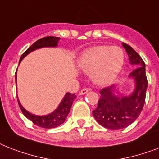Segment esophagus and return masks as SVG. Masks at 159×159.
Returning <instances> with one entry per match:
<instances>
[{
    "mask_svg": "<svg viewBox=\"0 0 159 159\" xmlns=\"http://www.w3.org/2000/svg\"><path fill=\"white\" fill-rule=\"evenodd\" d=\"M87 92H88V90H87V88H83V89H82L80 91L79 95H85L86 93H87Z\"/></svg>",
    "mask_w": 159,
    "mask_h": 159,
    "instance_id": "obj_1",
    "label": "esophagus"
}]
</instances>
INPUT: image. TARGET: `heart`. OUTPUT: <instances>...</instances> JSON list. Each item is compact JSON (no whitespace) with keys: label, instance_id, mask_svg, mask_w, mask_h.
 <instances>
[{"label":"heart","instance_id":"obj_1","mask_svg":"<svg viewBox=\"0 0 159 159\" xmlns=\"http://www.w3.org/2000/svg\"><path fill=\"white\" fill-rule=\"evenodd\" d=\"M125 62L123 50L118 46L97 45L87 48L77 59V66L91 72V78L98 86L113 83L120 73Z\"/></svg>","mask_w":159,"mask_h":159}]
</instances>
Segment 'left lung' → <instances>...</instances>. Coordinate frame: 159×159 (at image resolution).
I'll list each match as a JSON object with an SVG mask.
<instances>
[{"instance_id": "left-lung-1", "label": "left lung", "mask_w": 159, "mask_h": 159, "mask_svg": "<svg viewBox=\"0 0 159 159\" xmlns=\"http://www.w3.org/2000/svg\"><path fill=\"white\" fill-rule=\"evenodd\" d=\"M128 53L129 62L136 67L129 78L134 80V88L130 94L121 93L117 86H111L100 92L101 98L92 114L96 120L110 129H120L134 122L140 115L145 102L148 81L145 63L130 46L122 43Z\"/></svg>"}]
</instances>
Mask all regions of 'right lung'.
I'll return each instance as SVG.
<instances>
[{
    "label": "right lung",
    "instance_id": "add662e5",
    "mask_svg": "<svg viewBox=\"0 0 159 159\" xmlns=\"http://www.w3.org/2000/svg\"><path fill=\"white\" fill-rule=\"evenodd\" d=\"M59 39L60 38H58V37L48 36V37L42 38L37 40L23 54L21 55L19 64L20 63L24 57H26L29 53H30L31 52H33L36 49L46 48V47H52V48L57 47ZM16 79H17V75L16 73ZM76 97H76L75 94H71L69 92L66 93L64 97L62 98V102H60V104L57 107V109H55L53 112H51L50 114H48V115H45V116H37V115H34V114L29 112L21 105L18 97H17V101H18L19 106H20V108L22 111V113L25 115L26 118H28L30 120L32 121L35 125L39 126V127L51 129L57 127V126H59L60 125H62L64 122L65 120L67 119V116H68V114H69L72 102L76 99Z\"/></svg>",
    "mask_w": 159,
    "mask_h": 159
}]
</instances>
